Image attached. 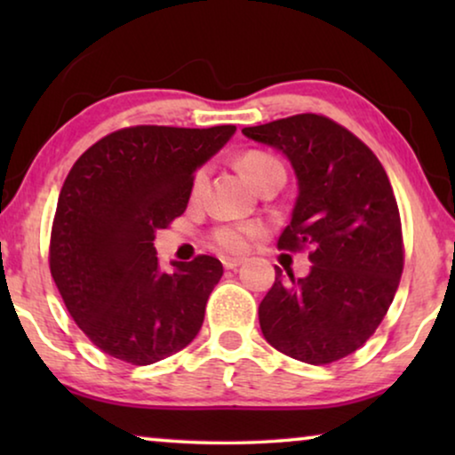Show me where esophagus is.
I'll list each match as a JSON object with an SVG mask.
<instances>
[{"label":"esophagus","instance_id":"34e87169","mask_svg":"<svg viewBox=\"0 0 455 455\" xmlns=\"http://www.w3.org/2000/svg\"><path fill=\"white\" fill-rule=\"evenodd\" d=\"M221 263L226 269H235V267H240L242 263H244V259H238V257H223Z\"/></svg>","mask_w":455,"mask_h":455}]
</instances>
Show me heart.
Returning a JSON list of instances; mask_svg holds the SVG:
<instances>
[{
    "label": "heart",
    "instance_id": "b5f03b06",
    "mask_svg": "<svg viewBox=\"0 0 455 455\" xmlns=\"http://www.w3.org/2000/svg\"><path fill=\"white\" fill-rule=\"evenodd\" d=\"M240 170L244 172V176L251 180L254 186H259L267 176L271 173L282 172L285 173L282 161L273 157V155L265 153V151H248L240 157ZM204 180V170L196 172L195 176V190L201 188ZM260 232L259 223H234V226H220L211 232V238L220 248L228 252H238L246 246V240L251 235H257Z\"/></svg>",
    "mask_w": 455,
    "mask_h": 455
}]
</instances>
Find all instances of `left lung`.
Masks as SVG:
<instances>
[{
  "instance_id": "obj_1",
  "label": "left lung",
  "mask_w": 455,
  "mask_h": 455,
  "mask_svg": "<svg viewBox=\"0 0 455 455\" xmlns=\"http://www.w3.org/2000/svg\"><path fill=\"white\" fill-rule=\"evenodd\" d=\"M288 155L298 201L279 251H308L307 277L283 275L259 307L265 339L300 363L331 364L366 344L394 302L403 271L402 220L377 155L321 114L242 128Z\"/></svg>"
}]
</instances>
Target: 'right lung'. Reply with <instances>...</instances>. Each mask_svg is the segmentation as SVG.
<instances>
[{"instance_id": "right-lung-1", "label": "right lung", "mask_w": 455, "mask_h": 455, "mask_svg": "<svg viewBox=\"0 0 455 455\" xmlns=\"http://www.w3.org/2000/svg\"><path fill=\"white\" fill-rule=\"evenodd\" d=\"M235 126H128L76 159L55 209L49 269L83 333L109 356L145 366L196 338L223 275L198 254L164 273L155 232L188 207L195 172Z\"/></svg>"}]
</instances>
